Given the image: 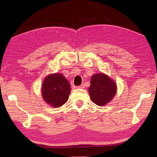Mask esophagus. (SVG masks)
Wrapping results in <instances>:
<instances>
[{
  "label": "esophagus",
  "mask_w": 157,
  "mask_h": 157,
  "mask_svg": "<svg viewBox=\"0 0 157 157\" xmlns=\"http://www.w3.org/2000/svg\"><path fill=\"white\" fill-rule=\"evenodd\" d=\"M78 88H85V84H82V85L78 86Z\"/></svg>",
  "instance_id": "34e87169"
}]
</instances>
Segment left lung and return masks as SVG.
I'll return each instance as SVG.
<instances>
[{
  "mask_svg": "<svg viewBox=\"0 0 157 157\" xmlns=\"http://www.w3.org/2000/svg\"><path fill=\"white\" fill-rule=\"evenodd\" d=\"M117 88L115 82L105 73H97L91 77L88 92L92 101L102 106L113 100Z\"/></svg>",
  "mask_w": 157,
  "mask_h": 157,
  "instance_id": "8db88e82",
  "label": "left lung"
}]
</instances>
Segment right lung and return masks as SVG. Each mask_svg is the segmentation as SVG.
Returning <instances> with one entry per match:
<instances>
[{
    "label": "right lung",
    "instance_id": "right-lung-1",
    "mask_svg": "<svg viewBox=\"0 0 157 157\" xmlns=\"http://www.w3.org/2000/svg\"><path fill=\"white\" fill-rule=\"evenodd\" d=\"M41 90L43 100L52 107L59 108L68 101L71 88L62 74L52 73L44 79Z\"/></svg>",
    "mask_w": 157,
    "mask_h": 157
}]
</instances>
